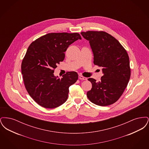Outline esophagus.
Segmentation results:
<instances>
[{"label": "esophagus", "mask_w": 149, "mask_h": 149, "mask_svg": "<svg viewBox=\"0 0 149 149\" xmlns=\"http://www.w3.org/2000/svg\"><path fill=\"white\" fill-rule=\"evenodd\" d=\"M79 79H81V80H86V78H85L84 77L82 76V75H79Z\"/></svg>", "instance_id": "obj_1"}]
</instances>
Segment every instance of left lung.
I'll list each match as a JSON object with an SVG mask.
<instances>
[{"label": "left lung", "instance_id": "8db88e82", "mask_svg": "<svg viewBox=\"0 0 149 149\" xmlns=\"http://www.w3.org/2000/svg\"><path fill=\"white\" fill-rule=\"evenodd\" d=\"M81 34L90 43L94 64L103 68V75L100 81L93 78L88 79L92 88L87 92V97L98 106L112 104L120 98L130 78L127 52L117 40L104 31H89Z\"/></svg>", "mask_w": 149, "mask_h": 149}]
</instances>
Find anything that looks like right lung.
Instances as JSON below:
<instances>
[{
  "label": "right lung",
  "instance_id": "right-lung-1",
  "mask_svg": "<svg viewBox=\"0 0 149 149\" xmlns=\"http://www.w3.org/2000/svg\"><path fill=\"white\" fill-rule=\"evenodd\" d=\"M79 39L81 37L78 33H50L29 46L22 62V74L29 95L40 106L54 108L66 101L69 88L77 81L78 74L69 71L60 79L54 72L68 47Z\"/></svg>",
  "mask_w": 149,
  "mask_h": 149
}]
</instances>
